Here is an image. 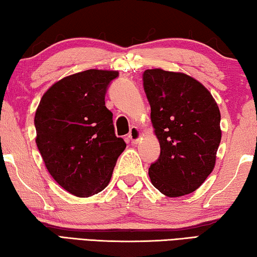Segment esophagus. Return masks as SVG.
I'll return each instance as SVG.
<instances>
[{
  "label": "esophagus",
  "instance_id": "1",
  "mask_svg": "<svg viewBox=\"0 0 257 257\" xmlns=\"http://www.w3.org/2000/svg\"><path fill=\"white\" fill-rule=\"evenodd\" d=\"M128 137L130 141H132V143H134V144H137V143H139V141L142 139V132L139 130V128L133 127L132 129H130Z\"/></svg>",
  "mask_w": 257,
  "mask_h": 257
}]
</instances>
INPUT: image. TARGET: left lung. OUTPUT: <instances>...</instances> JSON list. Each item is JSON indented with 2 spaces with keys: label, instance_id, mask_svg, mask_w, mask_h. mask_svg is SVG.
<instances>
[{
  "label": "left lung",
  "instance_id": "8db88e82",
  "mask_svg": "<svg viewBox=\"0 0 257 257\" xmlns=\"http://www.w3.org/2000/svg\"><path fill=\"white\" fill-rule=\"evenodd\" d=\"M143 80L161 149L149 169L152 185L168 197L193 193L214 169L219 106L206 87L186 73L149 69Z\"/></svg>",
  "mask_w": 257,
  "mask_h": 257
}]
</instances>
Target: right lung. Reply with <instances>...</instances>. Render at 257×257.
Wrapping results in <instances>:
<instances>
[{
    "label": "right lung",
    "instance_id": "right-lung-1",
    "mask_svg": "<svg viewBox=\"0 0 257 257\" xmlns=\"http://www.w3.org/2000/svg\"><path fill=\"white\" fill-rule=\"evenodd\" d=\"M118 75L89 69L64 77L46 90L35 113L36 144L47 171L77 197L105 188L125 149L104 101Z\"/></svg>",
    "mask_w": 257,
    "mask_h": 257
}]
</instances>
